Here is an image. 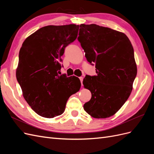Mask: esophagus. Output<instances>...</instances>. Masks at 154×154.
<instances>
[{"label": "esophagus", "mask_w": 154, "mask_h": 154, "mask_svg": "<svg viewBox=\"0 0 154 154\" xmlns=\"http://www.w3.org/2000/svg\"><path fill=\"white\" fill-rule=\"evenodd\" d=\"M79 78H80L81 83H82V85H83V77H80Z\"/></svg>", "instance_id": "obj_1"}]
</instances>
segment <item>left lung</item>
<instances>
[{
    "instance_id": "8db88e82",
    "label": "left lung",
    "mask_w": 154,
    "mask_h": 154,
    "mask_svg": "<svg viewBox=\"0 0 154 154\" xmlns=\"http://www.w3.org/2000/svg\"><path fill=\"white\" fill-rule=\"evenodd\" d=\"M78 40L96 76L86 75L83 84L92 94L83 108L92 118L114 115L128 100L137 75L134 49L123 32L94 24H81Z\"/></svg>"
}]
</instances>
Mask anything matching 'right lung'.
I'll return each instance as SVG.
<instances>
[{"label":"right lung","instance_id":"1","mask_svg":"<svg viewBox=\"0 0 154 154\" xmlns=\"http://www.w3.org/2000/svg\"><path fill=\"white\" fill-rule=\"evenodd\" d=\"M78 29L76 24L43 27L26 38L20 49L17 80L27 103L42 117L63 114L69 97L80 91L78 77L57 72L65 48L76 40Z\"/></svg>","mask_w":154,"mask_h":154}]
</instances>
